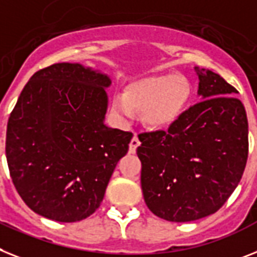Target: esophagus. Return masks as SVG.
I'll list each match as a JSON object with an SVG mask.
<instances>
[{"label": "esophagus", "instance_id": "esophagus-1", "mask_svg": "<svg viewBox=\"0 0 257 257\" xmlns=\"http://www.w3.org/2000/svg\"><path fill=\"white\" fill-rule=\"evenodd\" d=\"M139 146H140V140L139 137H137V135H135L133 136L132 141H131V144H129V153H131V154H135Z\"/></svg>", "mask_w": 257, "mask_h": 257}]
</instances>
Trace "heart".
I'll return each mask as SVG.
<instances>
[{"mask_svg": "<svg viewBox=\"0 0 257 257\" xmlns=\"http://www.w3.org/2000/svg\"><path fill=\"white\" fill-rule=\"evenodd\" d=\"M192 87L180 75L158 74L136 79L125 87L124 96L113 98V109L124 116L142 111V118L153 128L175 124L191 102Z\"/></svg>", "mask_w": 257, "mask_h": 257, "instance_id": "b5f03b06", "label": "heart"}]
</instances>
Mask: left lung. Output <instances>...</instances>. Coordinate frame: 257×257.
Segmentation results:
<instances>
[{
  "instance_id": "8db88e82",
  "label": "left lung",
  "mask_w": 257,
  "mask_h": 257,
  "mask_svg": "<svg viewBox=\"0 0 257 257\" xmlns=\"http://www.w3.org/2000/svg\"><path fill=\"white\" fill-rule=\"evenodd\" d=\"M195 69L201 102L167 131L139 135L144 198L170 222L217 212L238 187L248 157V121L236 88L217 73Z\"/></svg>"
}]
</instances>
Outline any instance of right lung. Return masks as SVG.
Instances as JSON below:
<instances>
[{"mask_svg":"<svg viewBox=\"0 0 257 257\" xmlns=\"http://www.w3.org/2000/svg\"><path fill=\"white\" fill-rule=\"evenodd\" d=\"M111 79L81 64L32 75L10 113L6 159L26 205L45 218L77 222L99 208L133 135L104 125Z\"/></svg>","mask_w":257,"mask_h":257,"instance_id":"add662e5","label":"right lung"}]
</instances>
